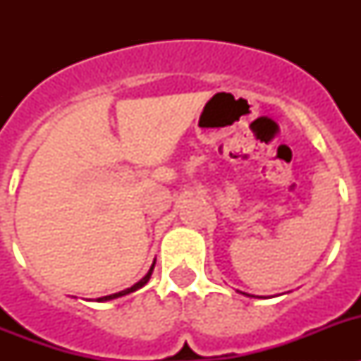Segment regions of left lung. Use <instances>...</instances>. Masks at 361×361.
Returning a JSON list of instances; mask_svg holds the SVG:
<instances>
[{
    "label": "left lung",
    "mask_w": 361,
    "mask_h": 361,
    "mask_svg": "<svg viewBox=\"0 0 361 361\" xmlns=\"http://www.w3.org/2000/svg\"><path fill=\"white\" fill-rule=\"evenodd\" d=\"M242 295H245V293H242Z\"/></svg>",
    "instance_id": "8db88e82"
}]
</instances>
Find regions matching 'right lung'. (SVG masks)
Returning a JSON list of instances; mask_svg holds the SVG:
<instances>
[{
	"label": "right lung",
	"mask_w": 361,
	"mask_h": 361,
	"mask_svg": "<svg viewBox=\"0 0 361 361\" xmlns=\"http://www.w3.org/2000/svg\"><path fill=\"white\" fill-rule=\"evenodd\" d=\"M153 266H155V262H153ZM153 266L149 267V271H148V273H146V276H145V279H142V280H139V282H137L135 286H132V288H128V289H124V291H121V293H116V295H108V296H103V298H97V302H106V300L119 298V296H124V295H128V293H133V291H137V289H141L142 286H145V283L148 282V280H149V276H152Z\"/></svg>",
	"instance_id": "add662e5"
}]
</instances>
